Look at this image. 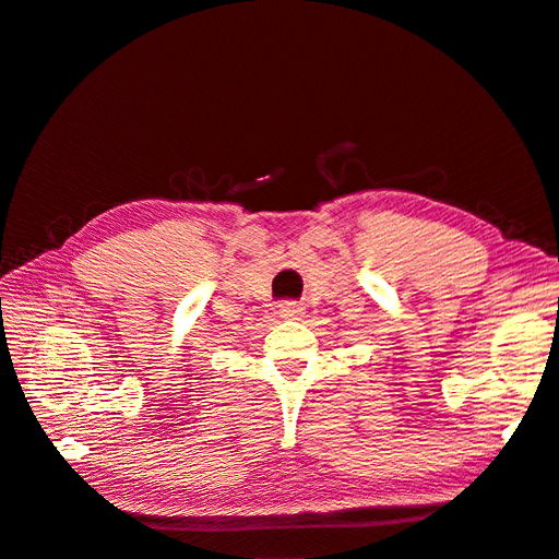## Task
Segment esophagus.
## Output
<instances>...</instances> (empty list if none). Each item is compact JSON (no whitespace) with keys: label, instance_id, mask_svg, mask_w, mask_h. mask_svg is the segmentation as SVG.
<instances>
[{"label":"esophagus","instance_id":"obj_1","mask_svg":"<svg viewBox=\"0 0 559 559\" xmlns=\"http://www.w3.org/2000/svg\"><path fill=\"white\" fill-rule=\"evenodd\" d=\"M302 314V308L296 306V302H284V306H280V317L284 319H298Z\"/></svg>","mask_w":559,"mask_h":559}]
</instances>
